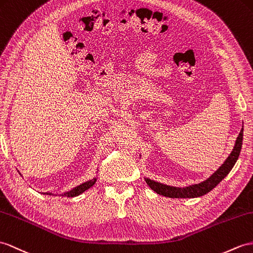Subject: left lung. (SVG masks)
Returning <instances> with one entry per match:
<instances>
[{"instance_id": "1", "label": "left lung", "mask_w": 253, "mask_h": 253, "mask_svg": "<svg viewBox=\"0 0 253 253\" xmlns=\"http://www.w3.org/2000/svg\"><path fill=\"white\" fill-rule=\"evenodd\" d=\"M243 135H244V126L238 135L235 146H234V149L231 152L229 158L225 160V162L220 166L218 170H215L214 173L205 181L198 184H192V186H189L186 188H176V187L166 186V184L153 181L151 179L146 178L147 184L158 194L166 196V198H171V199L199 198V196L208 193L209 191H211L227 174L230 173L231 169H233V166L235 165L237 159L239 157L240 150H242Z\"/></svg>"}]
</instances>
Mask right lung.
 <instances>
[{
  "mask_svg": "<svg viewBox=\"0 0 253 253\" xmlns=\"http://www.w3.org/2000/svg\"><path fill=\"white\" fill-rule=\"evenodd\" d=\"M95 181H96V178H93V179H92V180H89V181H87V182H84V183H82V184H79L78 187L74 188L73 190L69 191V192H66V193H64V194H62V195L67 196V198H74V196H77V195H79V194H82V193L84 192L85 190H88L89 188H91V187L93 186V184L95 183ZM45 194H49V195H50V193H45Z\"/></svg>",
  "mask_w": 253,
  "mask_h": 253,
  "instance_id": "add662e5",
  "label": "right lung"
}]
</instances>
